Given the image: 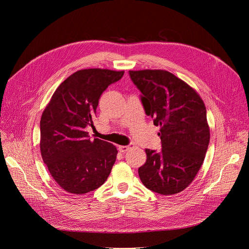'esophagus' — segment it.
I'll list each match as a JSON object with an SVG mask.
<instances>
[{
    "instance_id": "34e87169",
    "label": "esophagus",
    "mask_w": 249,
    "mask_h": 249,
    "mask_svg": "<svg viewBox=\"0 0 249 249\" xmlns=\"http://www.w3.org/2000/svg\"><path fill=\"white\" fill-rule=\"evenodd\" d=\"M134 146V144H129V145H120V146H118V149H119V151L120 152H126L127 150H129L130 148L131 147H133Z\"/></svg>"
}]
</instances>
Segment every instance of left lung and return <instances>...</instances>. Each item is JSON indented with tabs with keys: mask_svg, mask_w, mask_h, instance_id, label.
<instances>
[{
	"mask_svg": "<svg viewBox=\"0 0 249 249\" xmlns=\"http://www.w3.org/2000/svg\"><path fill=\"white\" fill-rule=\"evenodd\" d=\"M141 91V102L153 124L160 126L161 150L145 149L146 161L138 168L147 189L160 195L184 191L197 176L210 142L207 112L199 94L172 72L130 71Z\"/></svg>",
	"mask_w": 249,
	"mask_h": 249,
	"instance_id": "obj_1",
	"label": "left lung"
}]
</instances>
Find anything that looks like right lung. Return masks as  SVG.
<instances>
[{
	"instance_id": "1",
	"label": "right lung",
	"mask_w": 249,
	"mask_h": 249,
	"mask_svg": "<svg viewBox=\"0 0 249 249\" xmlns=\"http://www.w3.org/2000/svg\"><path fill=\"white\" fill-rule=\"evenodd\" d=\"M124 71L102 69L77 71L52 95L40 120V151L51 177L69 193L82 195L101 187L116 161L110 142L90 140L99 99Z\"/></svg>"
}]
</instances>
